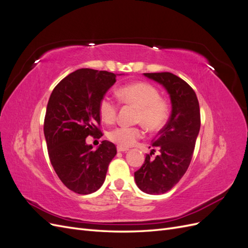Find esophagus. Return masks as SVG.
<instances>
[{
    "mask_svg": "<svg viewBox=\"0 0 248 248\" xmlns=\"http://www.w3.org/2000/svg\"><path fill=\"white\" fill-rule=\"evenodd\" d=\"M117 150H118V152H127V151H129L128 148H124V147H118Z\"/></svg>",
    "mask_w": 248,
    "mask_h": 248,
    "instance_id": "1",
    "label": "esophagus"
}]
</instances>
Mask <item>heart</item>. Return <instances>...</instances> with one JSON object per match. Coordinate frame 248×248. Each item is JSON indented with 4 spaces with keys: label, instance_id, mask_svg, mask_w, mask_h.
<instances>
[{
    "label": "heart",
    "instance_id": "1",
    "mask_svg": "<svg viewBox=\"0 0 248 248\" xmlns=\"http://www.w3.org/2000/svg\"><path fill=\"white\" fill-rule=\"evenodd\" d=\"M123 102L132 104L139 108L137 121L150 131L161 129L169 118L167 103L160 99V94L154 86L147 82H133L118 91ZM98 110L102 121L112 123L116 120L118 104L108 95H104L99 101ZM144 136V130L139 126H119L108 132V139L120 147H130Z\"/></svg>",
    "mask_w": 248,
    "mask_h": 248
}]
</instances>
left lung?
<instances>
[{"label": "left lung", "instance_id": "1", "mask_svg": "<svg viewBox=\"0 0 248 248\" xmlns=\"http://www.w3.org/2000/svg\"><path fill=\"white\" fill-rule=\"evenodd\" d=\"M167 90L171 112L166 126L152 140V151L141 168L134 172L139 188L148 194L170 190L188 169L201 127L199 100L193 89L170 72L144 73ZM155 148L160 153L153 159Z\"/></svg>", "mask_w": 248, "mask_h": 248}]
</instances>
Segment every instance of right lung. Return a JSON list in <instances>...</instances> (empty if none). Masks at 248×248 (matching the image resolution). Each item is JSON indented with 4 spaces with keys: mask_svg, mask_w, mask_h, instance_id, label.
I'll return each instance as SVG.
<instances>
[{
    "mask_svg": "<svg viewBox=\"0 0 248 248\" xmlns=\"http://www.w3.org/2000/svg\"><path fill=\"white\" fill-rule=\"evenodd\" d=\"M117 76L122 74L81 68L60 81L49 97L44 137L51 166L67 188L79 194L100 188L117 154L108 140H102L96 150L86 142L87 137L101 134L97 128L99 101Z\"/></svg>",
    "mask_w": 248,
    "mask_h": 248,
    "instance_id": "1",
    "label": "right lung"
}]
</instances>
